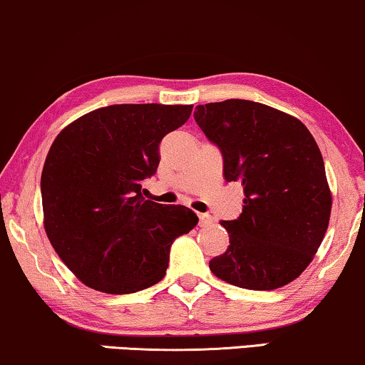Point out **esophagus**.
Wrapping results in <instances>:
<instances>
[{"label":"esophagus","instance_id":"esophagus-1","mask_svg":"<svg viewBox=\"0 0 365 365\" xmlns=\"http://www.w3.org/2000/svg\"><path fill=\"white\" fill-rule=\"evenodd\" d=\"M198 217H200V223H202V227H207V225L213 223V217H212V215H208V213H200Z\"/></svg>","mask_w":365,"mask_h":365}]
</instances>
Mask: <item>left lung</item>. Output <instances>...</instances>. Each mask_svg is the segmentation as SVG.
<instances>
[{
	"mask_svg": "<svg viewBox=\"0 0 365 365\" xmlns=\"http://www.w3.org/2000/svg\"><path fill=\"white\" fill-rule=\"evenodd\" d=\"M195 120L223 153L227 182L243 185V213L210 269L227 283L271 291L294 281L329 227L332 195L314 137L299 119L253 101L197 106Z\"/></svg>",
	"mask_w": 365,
	"mask_h": 365,
	"instance_id": "8db88e82",
	"label": "left lung"
}]
</instances>
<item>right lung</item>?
<instances>
[{
  "instance_id": "1",
  "label": "right lung",
  "mask_w": 365,
  "mask_h": 365,
  "mask_svg": "<svg viewBox=\"0 0 365 365\" xmlns=\"http://www.w3.org/2000/svg\"><path fill=\"white\" fill-rule=\"evenodd\" d=\"M193 106L115 104L71 122L54 138L43 173L46 235L76 278L107 294L163 279L173 240L198 217L183 205L142 197L157 172L158 143Z\"/></svg>"
}]
</instances>
